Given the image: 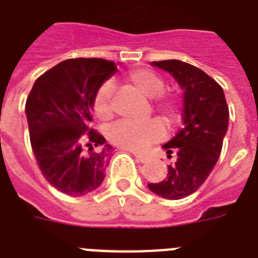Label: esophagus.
<instances>
[{
    "label": "esophagus",
    "instance_id": "34e87169",
    "mask_svg": "<svg viewBox=\"0 0 258 258\" xmlns=\"http://www.w3.org/2000/svg\"><path fill=\"white\" fill-rule=\"evenodd\" d=\"M133 154H134V157L137 158L139 162H142V163H145V162L149 161V157L145 155V154H141V153H133Z\"/></svg>",
    "mask_w": 258,
    "mask_h": 258
}]
</instances>
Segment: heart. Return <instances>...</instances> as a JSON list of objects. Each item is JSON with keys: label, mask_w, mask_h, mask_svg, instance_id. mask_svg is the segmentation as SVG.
I'll return each mask as SVG.
<instances>
[{"label": "heart", "mask_w": 258, "mask_h": 258, "mask_svg": "<svg viewBox=\"0 0 258 258\" xmlns=\"http://www.w3.org/2000/svg\"><path fill=\"white\" fill-rule=\"evenodd\" d=\"M127 82L145 96L153 99V109L162 117L167 127H175L180 120V104L175 96L165 93L166 82L151 70L139 68L131 71ZM115 87L104 82L93 96V112L100 120H109L113 116ZM166 130L161 120L151 119L143 124L117 121L107 131L108 139L121 149L141 151L154 142L165 138Z\"/></svg>", "instance_id": "obj_1"}]
</instances>
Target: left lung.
I'll use <instances>...</instances> for the list:
<instances>
[{
	"mask_svg": "<svg viewBox=\"0 0 258 258\" xmlns=\"http://www.w3.org/2000/svg\"><path fill=\"white\" fill-rule=\"evenodd\" d=\"M153 66L167 71L183 89V127L163 149L176 161L167 166L162 182L149 188L166 200H182L196 192L208 179L221 155L228 131L229 107L222 87L200 68L179 61L163 60Z\"/></svg>",
	"mask_w": 258,
	"mask_h": 258,
	"instance_id": "1",
	"label": "left lung"
}]
</instances>
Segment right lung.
<instances>
[{
    "label": "right lung",
    "instance_id": "right-lung-1",
    "mask_svg": "<svg viewBox=\"0 0 258 258\" xmlns=\"http://www.w3.org/2000/svg\"><path fill=\"white\" fill-rule=\"evenodd\" d=\"M116 70L115 62L104 58L64 60L34 82L26 99L38 169L67 196H86L104 179L112 147L91 128L93 96Z\"/></svg>",
    "mask_w": 258,
    "mask_h": 258
}]
</instances>
